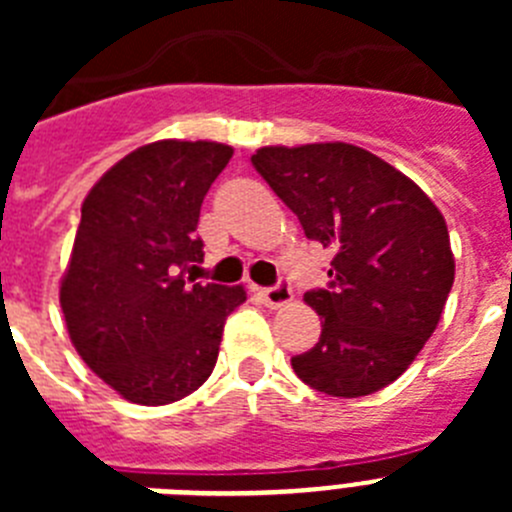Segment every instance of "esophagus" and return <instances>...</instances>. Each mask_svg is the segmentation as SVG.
<instances>
[{"instance_id": "obj_1", "label": "esophagus", "mask_w": 512, "mask_h": 512, "mask_svg": "<svg viewBox=\"0 0 512 512\" xmlns=\"http://www.w3.org/2000/svg\"><path fill=\"white\" fill-rule=\"evenodd\" d=\"M259 295H261V300H264V305H269V307H282V305H287V302H292V297H295L292 295V287H289L287 279H279L274 287H264Z\"/></svg>"}]
</instances>
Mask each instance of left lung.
<instances>
[{
  "instance_id": "obj_1",
  "label": "left lung",
  "mask_w": 512,
  "mask_h": 512,
  "mask_svg": "<svg viewBox=\"0 0 512 512\" xmlns=\"http://www.w3.org/2000/svg\"><path fill=\"white\" fill-rule=\"evenodd\" d=\"M251 164L307 238L336 251L328 287L305 292L323 330L292 356L295 374L330 397L395 382L436 330L454 284L438 207L395 166L348 143L266 146Z\"/></svg>"
}]
</instances>
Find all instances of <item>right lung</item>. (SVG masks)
<instances>
[{"mask_svg": "<svg viewBox=\"0 0 512 512\" xmlns=\"http://www.w3.org/2000/svg\"><path fill=\"white\" fill-rule=\"evenodd\" d=\"M233 148L158 140L117 161L81 205L61 310L79 356L117 395L169 405L212 374L246 289L194 282L200 207Z\"/></svg>", "mask_w": 512, "mask_h": 512, "instance_id": "obj_1", "label": "right lung"}]
</instances>
